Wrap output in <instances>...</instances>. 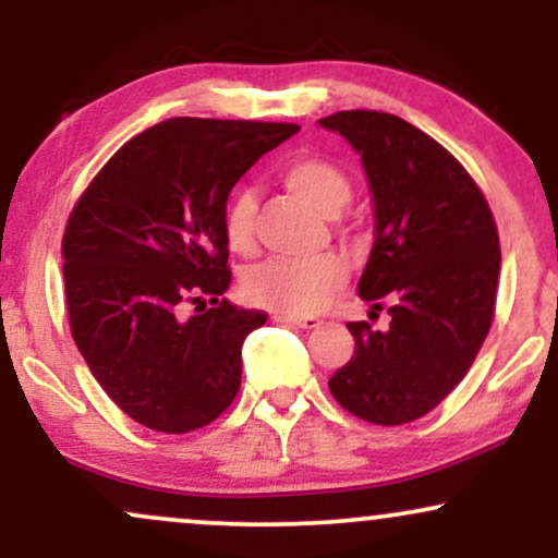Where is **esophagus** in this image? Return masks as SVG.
Listing matches in <instances>:
<instances>
[{
  "label": "esophagus",
  "instance_id": "esophagus-1",
  "mask_svg": "<svg viewBox=\"0 0 558 558\" xmlns=\"http://www.w3.org/2000/svg\"><path fill=\"white\" fill-rule=\"evenodd\" d=\"M275 323H288V325H296V328H304V330H315L323 325V319L319 317H293V315H272Z\"/></svg>",
  "mask_w": 558,
  "mask_h": 558
}]
</instances>
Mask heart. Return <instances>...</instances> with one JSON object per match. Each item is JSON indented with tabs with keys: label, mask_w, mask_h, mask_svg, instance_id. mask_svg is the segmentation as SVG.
<instances>
[{
	"label": "heart",
	"mask_w": 558,
	"mask_h": 558,
	"mask_svg": "<svg viewBox=\"0 0 558 558\" xmlns=\"http://www.w3.org/2000/svg\"><path fill=\"white\" fill-rule=\"evenodd\" d=\"M280 181L293 196L315 207L317 213L336 217L349 204L351 181L343 168L328 157L301 155L288 159L280 168ZM254 213L257 202L246 189H239L228 198L226 215H222V233L230 252L248 257L257 248L254 239ZM343 259L317 257L310 262L275 257L252 267L243 278V293L252 304L278 312V315H315L328 301L341 291L345 283Z\"/></svg>",
	"instance_id": "obj_1"
}]
</instances>
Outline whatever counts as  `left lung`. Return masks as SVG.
Listing matches in <instances>:
<instances>
[{
	"label": "left lung",
	"instance_id": "8db88e82",
	"mask_svg": "<svg viewBox=\"0 0 558 558\" xmlns=\"http://www.w3.org/2000/svg\"><path fill=\"white\" fill-rule=\"evenodd\" d=\"M319 125L362 155L375 243L360 296L390 315L386 330L349 323L354 356L328 380L330 393L364 422L407 425L462 383L488 336L501 270L496 220L462 162L407 120L345 110Z\"/></svg>",
	"mask_w": 558,
	"mask_h": 558
}]
</instances>
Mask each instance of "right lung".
Masks as SVG:
<instances>
[{"instance_id":"1","label":"right lung","mask_w":558,"mask_h":558,"mask_svg":"<svg viewBox=\"0 0 558 558\" xmlns=\"http://www.w3.org/2000/svg\"><path fill=\"white\" fill-rule=\"evenodd\" d=\"M296 131L165 120L120 146L75 202L62 235L70 332L105 393L138 425L198 430L239 393L241 345L267 315L222 299V215L243 172ZM185 303L197 304L196 316L182 315Z\"/></svg>"}]
</instances>
